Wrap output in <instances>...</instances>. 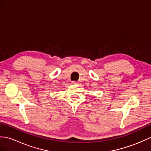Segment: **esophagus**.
<instances>
[{
  "label": "esophagus",
  "mask_w": 151,
  "mask_h": 151,
  "mask_svg": "<svg viewBox=\"0 0 151 151\" xmlns=\"http://www.w3.org/2000/svg\"><path fill=\"white\" fill-rule=\"evenodd\" d=\"M72 84H78V83L77 81H72Z\"/></svg>",
  "instance_id": "34e87169"
}]
</instances>
